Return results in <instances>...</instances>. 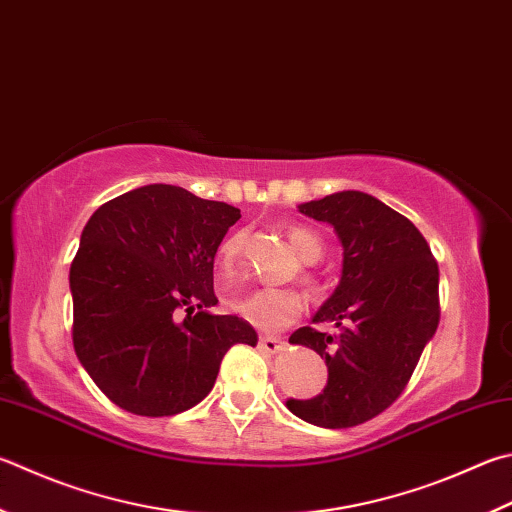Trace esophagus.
<instances>
[{"label":"esophagus","instance_id":"34e87169","mask_svg":"<svg viewBox=\"0 0 512 512\" xmlns=\"http://www.w3.org/2000/svg\"><path fill=\"white\" fill-rule=\"evenodd\" d=\"M259 347H262L266 353H282L284 349H286V345H284V340H280V338H273V336H264L262 340H259Z\"/></svg>","mask_w":512,"mask_h":512}]
</instances>
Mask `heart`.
<instances>
[{"instance_id": "heart-1", "label": "heart", "mask_w": 512, "mask_h": 512, "mask_svg": "<svg viewBox=\"0 0 512 512\" xmlns=\"http://www.w3.org/2000/svg\"><path fill=\"white\" fill-rule=\"evenodd\" d=\"M246 239H248L246 230H235L221 241L217 248V264L221 273L232 275L237 271L241 257H244ZM288 239H291L295 253L300 255L304 264H315L324 253L320 237L309 228L293 226L288 230ZM302 282L311 288H318V280H315V275L309 271V268H304L302 271ZM232 309L257 329L280 331L300 318L304 311V300L295 288L264 286L237 297V300L232 302Z\"/></svg>"}]
</instances>
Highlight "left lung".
<instances>
[{
	"label": "left lung",
	"mask_w": 512,
	"mask_h": 512,
	"mask_svg": "<svg viewBox=\"0 0 512 512\" xmlns=\"http://www.w3.org/2000/svg\"><path fill=\"white\" fill-rule=\"evenodd\" d=\"M300 212L333 226L345 259L340 286L313 318L338 331L302 327L288 338L320 353L327 387L286 407L306 423L345 430L371 421L405 392L439 327V264L412 221L371 194H329Z\"/></svg>",
	"instance_id": "obj_1"
}]
</instances>
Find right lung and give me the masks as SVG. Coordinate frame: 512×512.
I'll use <instances>...</instances> for the list:
<instances>
[{
	"mask_svg": "<svg viewBox=\"0 0 512 512\" xmlns=\"http://www.w3.org/2000/svg\"><path fill=\"white\" fill-rule=\"evenodd\" d=\"M239 210L176 185H145L91 215L71 262L73 349L111 403L138 416L190 410L215 387L232 345H257L237 315H215L212 268Z\"/></svg>",
	"mask_w": 512,
	"mask_h": 512,
	"instance_id": "add662e5",
	"label": "right lung"
}]
</instances>
